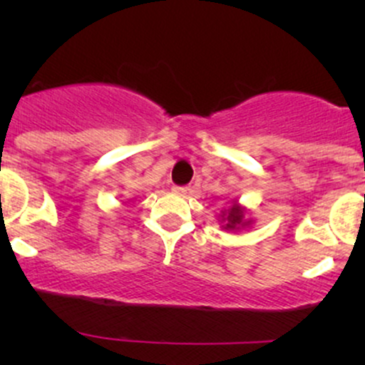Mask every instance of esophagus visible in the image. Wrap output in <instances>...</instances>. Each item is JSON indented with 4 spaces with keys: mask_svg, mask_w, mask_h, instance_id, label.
I'll use <instances>...</instances> for the list:
<instances>
[{
    "mask_svg": "<svg viewBox=\"0 0 365 365\" xmlns=\"http://www.w3.org/2000/svg\"><path fill=\"white\" fill-rule=\"evenodd\" d=\"M173 192H175V194H178V195H185V194H188V187L175 185L173 187Z\"/></svg>",
    "mask_w": 365,
    "mask_h": 365,
    "instance_id": "34e87169",
    "label": "esophagus"
}]
</instances>
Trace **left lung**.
<instances>
[{
  "instance_id": "left-lung-1",
  "label": "left lung",
  "mask_w": 365,
  "mask_h": 365,
  "mask_svg": "<svg viewBox=\"0 0 365 365\" xmlns=\"http://www.w3.org/2000/svg\"><path fill=\"white\" fill-rule=\"evenodd\" d=\"M221 217H223V221H226V225L223 226L225 230H238L240 226L250 223V221L244 220V207H240L238 204H233L228 211L221 215Z\"/></svg>"
}]
</instances>
